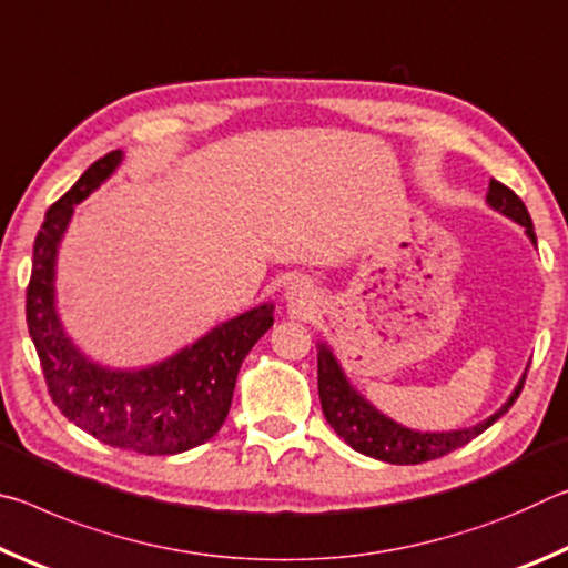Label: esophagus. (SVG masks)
I'll return each mask as SVG.
<instances>
[{"label": "esophagus", "mask_w": 568, "mask_h": 568, "mask_svg": "<svg viewBox=\"0 0 568 568\" xmlns=\"http://www.w3.org/2000/svg\"><path fill=\"white\" fill-rule=\"evenodd\" d=\"M285 301L287 311H291L295 318H311V315L318 311V293H315L313 285L305 281H293L287 285Z\"/></svg>", "instance_id": "34e87169"}]
</instances>
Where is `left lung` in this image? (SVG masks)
Returning a JSON list of instances; mask_svg holds the SVG:
<instances>
[{
	"mask_svg": "<svg viewBox=\"0 0 568 568\" xmlns=\"http://www.w3.org/2000/svg\"><path fill=\"white\" fill-rule=\"evenodd\" d=\"M488 203L496 210H501L504 215L516 220V223H521L528 237L536 243L531 215H528L524 200L518 197L511 187H506L504 182L491 178V185H488ZM524 381L526 376L518 383V388L514 390V396L508 398L506 406L498 410L496 416L478 423V426L466 430H450V434H418V430L403 428L398 423L381 416L371 403H365L358 393L351 388V383L345 381L343 371L338 368V363H335L331 351L321 348L318 355V396L325 418H328L335 434H338L345 444L358 450V454L396 466L423 464V460H434L450 454V450L466 446L470 438L484 434L494 420L501 418L504 413L514 406L518 393L524 388Z\"/></svg>",
	"mask_w": 568,
	"mask_h": 568,
	"instance_id": "8db88e82",
	"label": "left lung"
}]
</instances>
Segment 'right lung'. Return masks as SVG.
I'll use <instances>...</instances> for the list:
<instances>
[{
	"label": "right lung",
	"instance_id": "right-lung-1",
	"mask_svg": "<svg viewBox=\"0 0 568 568\" xmlns=\"http://www.w3.org/2000/svg\"><path fill=\"white\" fill-rule=\"evenodd\" d=\"M120 150L84 170L50 205L34 237L27 285V328L54 406L102 444L145 456H172L213 438L233 403L237 371L273 325V305L237 315L192 348L148 371L122 373L90 363L64 338L54 313V253L72 207L118 168Z\"/></svg>",
	"mask_w": 568,
	"mask_h": 568
}]
</instances>
